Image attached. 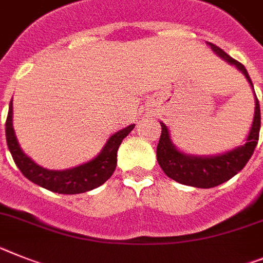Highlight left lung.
I'll return each instance as SVG.
<instances>
[{"mask_svg":"<svg viewBox=\"0 0 263 263\" xmlns=\"http://www.w3.org/2000/svg\"><path fill=\"white\" fill-rule=\"evenodd\" d=\"M210 48L217 53L221 58H223L229 64L235 65L237 69L245 74L253 87L249 73L246 67L232 58L228 53L222 50L221 48L210 44ZM254 90V87H253ZM161 137H159L158 146H157V161H158L161 169L169 178L174 179L182 185L194 186L201 189H209L214 187L221 183L226 182L230 178L243 169L250 157L254 153V149L259 138V129H261V109H259V101L255 96V111L254 120L251 125L250 133L248 136V142L237 147V149L228 152L225 154H219L214 157H194L186 156L176 149L170 141L169 130L161 122Z\"/></svg>","mask_w":263,"mask_h":263,"instance_id":"obj_1","label":"left lung"}]
</instances>
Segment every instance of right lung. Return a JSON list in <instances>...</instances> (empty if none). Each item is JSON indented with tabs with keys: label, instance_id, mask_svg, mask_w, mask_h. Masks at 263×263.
Here are the masks:
<instances>
[{
	"label": "right lung",
	"instance_id": "add662e5",
	"mask_svg": "<svg viewBox=\"0 0 263 263\" xmlns=\"http://www.w3.org/2000/svg\"><path fill=\"white\" fill-rule=\"evenodd\" d=\"M12 116L13 106L10 101L8 118L5 122V133L6 143H8L15 165L29 181L58 194H80V193L96 189L106 182L116 170L117 152L121 142L134 129V125H129L125 129L113 134L102 152L89 162L73 167V169L58 172V170H48L38 166L22 152L15 138Z\"/></svg>",
	"mask_w": 263,
	"mask_h": 263
}]
</instances>
